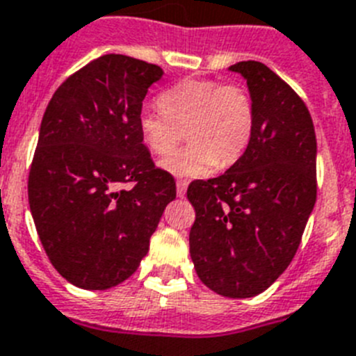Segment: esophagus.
<instances>
[{
	"mask_svg": "<svg viewBox=\"0 0 356 356\" xmlns=\"http://www.w3.org/2000/svg\"><path fill=\"white\" fill-rule=\"evenodd\" d=\"M175 184H177V195L184 197V193H186V188H188V182L182 181V179H179Z\"/></svg>",
	"mask_w": 356,
	"mask_h": 356,
	"instance_id": "esophagus-1",
	"label": "esophagus"
}]
</instances>
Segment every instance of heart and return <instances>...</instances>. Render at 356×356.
Masks as SVG:
<instances>
[{
	"label": "heart",
	"mask_w": 356,
	"mask_h": 356,
	"mask_svg": "<svg viewBox=\"0 0 356 356\" xmlns=\"http://www.w3.org/2000/svg\"><path fill=\"white\" fill-rule=\"evenodd\" d=\"M157 104L161 111H141V140L150 152L166 156L188 136L186 147L161 161V168L177 177H202L216 165H234L254 134V102L242 86L181 80L161 92Z\"/></svg>",
	"instance_id": "1"
}]
</instances>
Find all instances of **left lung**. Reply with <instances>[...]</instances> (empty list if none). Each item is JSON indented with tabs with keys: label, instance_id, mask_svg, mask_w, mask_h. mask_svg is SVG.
<instances>
[{
	"label": "left lung",
	"instance_id": "obj_1",
	"mask_svg": "<svg viewBox=\"0 0 356 356\" xmlns=\"http://www.w3.org/2000/svg\"><path fill=\"white\" fill-rule=\"evenodd\" d=\"M229 70L247 80L254 134L225 174L188 186L190 254L208 289L243 299L267 290L298 252L317 199V141L308 107L285 80L256 60Z\"/></svg>",
	"mask_w": 356,
	"mask_h": 356
}]
</instances>
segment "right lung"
<instances>
[{
	"mask_svg": "<svg viewBox=\"0 0 356 356\" xmlns=\"http://www.w3.org/2000/svg\"><path fill=\"white\" fill-rule=\"evenodd\" d=\"M161 76L156 64L102 55L67 76L44 111L30 211L51 265L79 289L105 290L131 277L175 199L174 177L154 165L138 125Z\"/></svg>",
	"mask_w": 356,
	"mask_h": 356,
	"instance_id": "add662e5",
	"label": "right lung"
}]
</instances>
